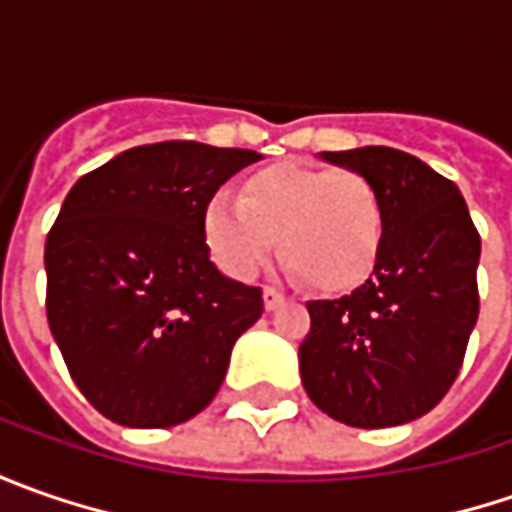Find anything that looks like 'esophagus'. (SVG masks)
I'll return each instance as SVG.
<instances>
[{
  "mask_svg": "<svg viewBox=\"0 0 512 512\" xmlns=\"http://www.w3.org/2000/svg\"><path fill=\"white\" fill-rule=\"evenodd\" d=\"M285 302V296L276 290V287H265V307L267 310H273V307H279Z\"/></svg>",
  "mask_w": 512,
  "mask_h": 512,
  "instance_id": "obj_1",
  "label": "esophagus"
}]
</instances>
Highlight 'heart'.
I'll use <instances>...</instances> for the list:
<instances>
[{"mask_svg":"<svg viewBox=\"0 0 512 512\" xmlns=\"http://www.w3.org/2000/svg\"><path fill=\"white\" fill-rule=\"evenodd\" d=\"M207 245L236 279L256 276L276 250L313 285L339 290L370 273L382 245V199L359 170L279 162L250 173L239 202L213 199Z\"/></svg>","mask_w":512,"mask_h":512,"instance_id":"1","label":"heart"}]
</instances>
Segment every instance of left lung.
Segmentation results:
<instances>
[{"instance_id": "obj_1", "label": "left lung", "mask_w": 512, "mask_h": 512, "mask_svg": "<svg viewBox=\"0 0 512 512\" xmlns=\"http://www.w3.org/2000/svg\"><path fill=\"white\" fill-rule=\"evenodd\" d=\"M382 199V245L364 285L307 302L299 347L307 396L350 427H393L430 413L453 387L479 319V230L459 187L393 148L325 150Z\"/></svg>"}]
</instances>
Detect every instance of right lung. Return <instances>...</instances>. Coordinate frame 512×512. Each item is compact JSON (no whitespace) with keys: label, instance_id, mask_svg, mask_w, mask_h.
Instances as JSON below:
<instances>
[{"label":"right lung","instance_id":"right-lung-1","mask_svg":"<svg viewBox=\"0 0 512 512\" xmlns=\"http://www.w3.org/2000/svg\"><path fill=\"white\" fill-rule=\"evenodd\" d=\"M256 150L139 145L70 187L45 242L48 325L70 379L105 419L173 427L225 382L262 287L210 262L205 213Z\"/></svg>","mask_w":512,"mask_h":512}]
</instances>
